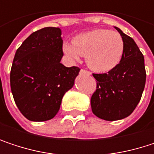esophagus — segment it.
I'll list each match as a JSON object with an SVG mask.
<instances>
[{
  "mask_svg": "<svg viewBox=\"0 0 154 154\" xmlns=\"http://www.w3.org/2000/svg\"><path fill=\"white\" fill-rule=\"evenodd\" d=\"M80 74H84V75H87V76H90L91 75V73L89 71L85 70V69H81L80 70Z\"/></svg>",
  "mask_w": 154,
  "mask_h": 154,
  "instance_id": "34e87169",
  "label": "esophagus"
}]
</instances>
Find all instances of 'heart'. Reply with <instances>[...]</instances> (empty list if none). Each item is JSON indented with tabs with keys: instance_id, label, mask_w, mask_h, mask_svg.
I'll return each instance as SVG.
<instances>
[{
	"instance_id": "heart-1",
	"label": "heart",
	"mask_w": 154,
	"mask_h": 154,
	"mask_svg": "<svg viewBox=\"0 0 154 154\" xmlns=\"http://www.w3.org/2000/svg\"><path fill=\"white\" fill-rule=\"evenodd\" d=\"M63 51L74 60L86 56V63L92 70L106 73L119 63L124 52V42L117 32L94 29L75 36L73 44H64Z\"/></svg>"
}]
</instances>
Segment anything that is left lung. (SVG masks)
I'll return each instance as SVG.
<instances>
[{"instance_id":"8db88e82","label":"left lung","mask_w":154,"mask_h":154,"mask_svg":"<svg viewBox=\"0 0 154 154\" xmlns=\"http://www.w3.org/2000/svg\"><path fill=\"white\" fill-rule=\"evenodd\" d=\"M124 42V52L119 63L110 71L93 74L96 90L91 97L93 113L98 118L114 121L128 117L137 106L145 85L144 58L130 36L119 27Z\"/></svg>"}]
</instances>
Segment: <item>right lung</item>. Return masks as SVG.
I'll use <instances>...</instances> for the list:
<instances>
[{"mask_svg":"<svg viewBox=\"0 0 154 154\" xmlns=\"http://www.w3.org/2000/svg\"><path fill=\"white\" fill-rule=\"evenodd\" d=\"M62 44L61 30L49 26L31 34L16 51L11 88L16 105L28 120L54 118L63 95L74 85L80 69L60 63Z\"/></svg>","mask_w":154,"mask_h":154,"instance_id":"1","label":"right lung"}]
</instances>
